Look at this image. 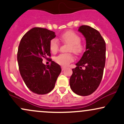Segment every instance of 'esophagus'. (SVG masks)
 <instances>
[{"instance_id": "34e87169", "label": "esophagus", "mask_w": 124, "mask_h": 124, "mask_svg": "<svg viewBox=\"0 0 124 124\" xmlns=\"http://www.w3.org/2000/svg\"><path fill=\"white\" fill-rule=\"evenodd\" d=\"M61 68H62V70L63 71L64 70H65L66 68V67H65V66H62V67H61Z\"/></svg>"}]
</instances>
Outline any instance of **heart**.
I'll return each instance as SVG.
<instances>
[{
  "instance_id": "heart-1",
  "label": "heart",
  "mask_w": 124,
  "mask_h": 124,
  "mask_svg": "<svg viewBox=\"0 0 124 124\" xmlns=\"http://www.w3.org/2000/svg\"><path fill=\"white\" fill-rule=\"evenodd\" d=\"M61 39L63 42L69 45L68 52H72L77 55L83 53L85 46L80 42L81 38L76 32L72 31H68L61 35ZM59 47V43L57 39H52L49 42V49L53 54L58 52ZM74 61V57L72 54H63L55 58V61L62 66H67Z\"/></svg>"
}]
</instances>
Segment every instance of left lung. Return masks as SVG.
<instances>
[{
    "label": "left lung",
    "instance_id": "obj_1",
    "mask_svg": "<svg viewBox=\"0 0 124 124\" xmlns=\"http://www.w3.org/2000/svg\"><path fill=\"white\" fill-rule=\"evenodd\" d=\"M78 30L86 38V51L72 69L69 83L74 93L86 96L94 92L101 81L106 63V42L99 31L89 25H82Z\"/></svg>",
    "mask_w": 124,
    "mask_h": 124
}]
</instances>
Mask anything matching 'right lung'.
I'll list each match as a JSON object with an SVG mask.
<instances>
[{
  "instance_id": "right-lung-1",
  "label": "right lung",
  "mask_w": 124,
  "mask_h": 124,
  "mask_svg": "<svg viewBox=\"0 0 124 124\" xmlns=\"http://www.w3.org/2000/svg\"><path fill=\"white\" fill-rule=\"evenodd\" d=\"M55 37L54 31L34 27L24 35L18 46L20 73L27 87L37 94L51 92L61 72L60 65L54 61L48 65L42 63V58L50 59L49 42Z\"/></svg>"
}]
</instances>
